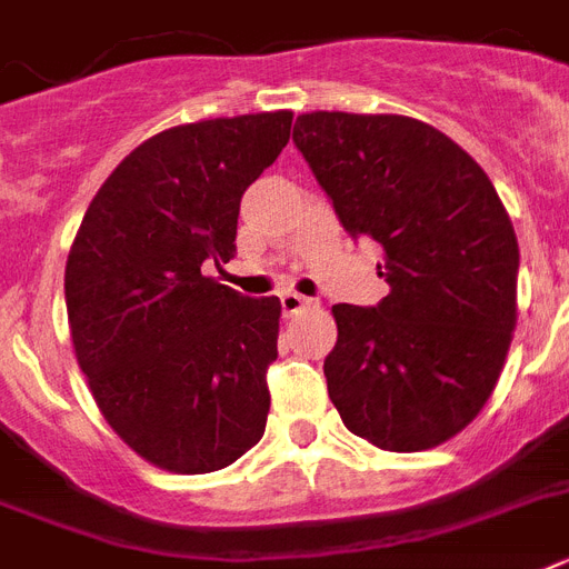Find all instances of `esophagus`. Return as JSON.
I'll return each mask as SVG.
<instances>
[{
	"label": "esophagus",
	"instance_id": "esophagus-1",
	"mask_svg": "<svg viewBox=\"0 0 569 569\" xmlns=\"http://www.w3.org/2000/svg\"><path fill=\"white\" fill-rule=\"evenodd\" d=\"M312 303H316V300L303 298V295H298V292L280 295V307H283V316H298V312H303V309L312 307Z\"/></svg>",
	"mask_w": 569,
	"mask_h": 569
}]
</instances>
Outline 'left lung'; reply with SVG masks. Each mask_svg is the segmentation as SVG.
I'll return each mask as SVG.
<instances>
[{
  "label": "left lung",
  "instance_id": "1",
  "mask_svg": "<svg viewBox=\"0 0 569 569\" xmlns=\"http://www.w3.org/2000/svg\"><path fill=\"white\" fill-rule=\"evenodd\" d=\"M341 228L382 248L391 292L336 303L325 359L345 427L391 452L429 450L482 412L517 325V237L482 166L432 124L312 110L295 122Z\"/></svg>",
  "mask_w": 569,
  "mask_h": 569
}]
</instances>
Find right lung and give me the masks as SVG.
<instances>
[{
  "label": "right lung",
  "mask_w": 569,
  "mask_h": 569,
  "mask_svg": "<svg viewBox=\"0 0 569 569\" xmlns=\"http://www.w3.org/2000/svg\"><path fill=\"white\" fill-rule=\"evenodd\" d=\"M292 110L187 122L101 183L69 248V336L110 429L169 473L233 465L266 432L280 300L204 262L237 253L242 192L286 149Z\"/></svg>",
  "instance_id": "add662e5"
}]
</instances>
